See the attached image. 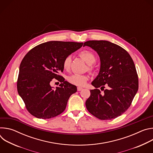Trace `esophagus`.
Here are the masks:
<instances>
[{
	"instance_id": "obj_1",
	"label": "esophagus",
	"mask_w": 153,
	"mask_h": 153,
	"mask_svg": "<svg viewBox=\"0 0 153 153\" xmlns=\"http://www.w3.org/2000/svg\"><path fill=\"white\" fill-rule=\"evenodd\" d=\"M82 89V87H77V91H81Z\"/></svg>"
}]
</instances>
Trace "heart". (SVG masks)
Returning <instances> with one entry per match:
<instances>
[{"instance_id":"b5f03b06","label":"heart","mask_w":153,"mask_h":153,"mask_svg":"<svg viewBox=\"0 0 153 153\" xmlns=\"http://www.w3.org/2000/svg\"><path fill=\"white\" fill-rule=\"evenodd\" d=\"M79 56L88 64L91 65L96 60V56L93 52L88 50H83L79 54ZM71 58L70 56H67L65 57L62 62V67L64 70H68L70 67ZM88 70L90 71H93V68L91 67H88ZM68 81L74 85L77 86H83L87 80H88V76L86 74H74L70 76L68 79Z\"/></svg>"}]
</instances>
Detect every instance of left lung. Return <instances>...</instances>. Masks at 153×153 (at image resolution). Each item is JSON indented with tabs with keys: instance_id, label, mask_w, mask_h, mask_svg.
Listing matches in <instances>:
<instances>
[{
	"instance_id": "obj_1",
	"label": "left lung",
	"mask_w": 153,
	"mask_h": 153,
	"mask_svg": "<svg viewBox=\"0 0 153 153\" xmlns=\"http://www.w3.org/2000/svg\"><path fill=\"white\" fill-rule=\"evenodd\" d=\"M83 46L97 51L101 63L99 74L91 83L96 89L90 90L85 102L86 109L100 120L115 119L127 111L138 90L134 63L125 49L110 42L89 40Z\"/></svg>"
}]
</instances>
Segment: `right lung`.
I'll list each match as a JSON object with an SVG mask.
<instances>
[{"label": "right lung", "instance_id": "add662e5", "mask_svg": "<svg viewBox=\"0 0 153 153\" xmlns=\"http://www.w3.org/2000/svg\"><path fill=\"white\" fill-rule=\"evenodd\" d=\"M83 43L50 41L30 50L22 60L17 81L19 94L27 111L42 119L54 117L64 111L77 87L60 76L64 59L79 49ZM56 78L61 83L54 90L50 85Z\"/></svg>", "mask_w": 153, "mask_h": 153}]
</instances>
